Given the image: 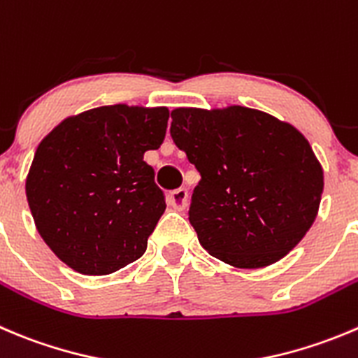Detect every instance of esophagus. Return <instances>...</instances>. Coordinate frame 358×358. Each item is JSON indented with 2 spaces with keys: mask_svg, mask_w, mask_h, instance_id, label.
<instances>
[{
  "mask_svg": "<svg viewBox=\"0 0 358 358\" xmlns=\"http://www.w3.org/2000/svg\"><path fill=\"white\" fill-rule=\"evenodd\" d=\"M168 203L173 210L176 211H183L189 204V192L185 189H178L175 192H171L168 196Z\"/></svg>",
  "mask_w": 358,
  "mask_h": 358,
  "instance_id": "34e87169",
  "label": "esophagus"
}]
</instances>
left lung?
Here are the masks:
<instances>
[{
  "label": "left lung",
  "mask_w": 358,
  "mask_h": 358,
  "mask_svg": "<svg viewBox=\"0 0 358 358\" xmlns=\"http://www.w3.org/2000/svg\"><path fill=\"white\" fill-rule=\"evenodd\" d=\"M173 141L196 166L189 220L210 255L241 269L278 262L310 231L324 169L290 124L246 106L176 108Z\"/></svg>",
  "instance_id": "left-lung-1"
}]
</instances>
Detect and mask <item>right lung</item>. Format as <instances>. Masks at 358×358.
<instances>
[{"mask_svg":"<svg viewBox=\"0 0 358 358\" xmlns=\"http://www.w3.org/2000/svg\"><path fill=\"white\" fill-rule=\"evenodd\" d=\"M166 106L112 105L68 117L38 145L26 196L48 248L76 273L112 275L140 259L166 210L143 161L168 127Z\"/></svg>","mask_w":358,"mask_h":358,"instance_id":"obj_1","label":"right lung"}]
</instances>
